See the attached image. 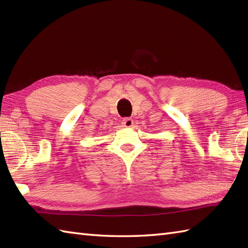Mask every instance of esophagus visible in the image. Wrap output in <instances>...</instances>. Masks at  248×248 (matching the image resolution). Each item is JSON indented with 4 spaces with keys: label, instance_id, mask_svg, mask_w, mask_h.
Here are the masks:
<instances>
[{
    "label": "esophagus",
    "instance_id": "obj_1",
    "mask_svg": "<svg viewBox=\"0 0 248 248\" xmlns=\"http://www.w3.org/2000/svg\"><path fill=\"white\" fill-rule=\"evenodd\" d=\"M121 124H123V127L124 128H131L133 125V119L130 117H125L121 121Z\"/></svg>",
    "mask_w": 248,
    "mask_h": 248
}]
</instances>
